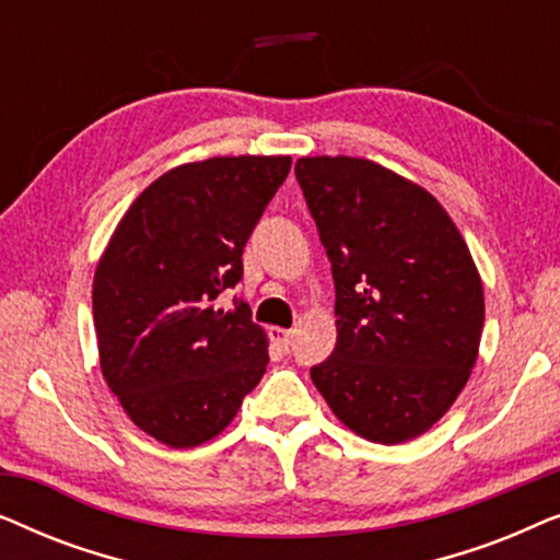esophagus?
<instances>
[{
    "instance_id": "obj_1",
    "label": "esophagus",
    "mask_w": 560,
    "mask_h": 560,
    "mask_svg": "<svg viewBox=\"0 0 560 560\" xmlns=\"http://www.w3.org/2000/svg\"><path fill=\"white\" fill-rule=\"evenodd\" d=\"M290 339H293V331H290V328H280V326H272L270 328V341L275 343V347L288 349L290 347Z\"/></svg>"
}]
</instances>
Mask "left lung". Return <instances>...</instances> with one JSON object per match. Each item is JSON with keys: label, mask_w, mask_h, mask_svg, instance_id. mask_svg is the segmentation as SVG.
<instances>
[{"label": "left lung", "mask_w": 560, "mask_h": 560, "mask_svg": "<svg viewBox=\"0 0 560 560\" xmlns=\"http://www.w3.org/2000/svg\"><path fill=\"white\" fill-rule=\"evenodd\" d=\"M295 178L336 285V347L313 385L362 439H418L477 364L485 288L471 252L423 186L372 160L301 158Z\"/></svg>", "instance_id": "1"}]
</instances>
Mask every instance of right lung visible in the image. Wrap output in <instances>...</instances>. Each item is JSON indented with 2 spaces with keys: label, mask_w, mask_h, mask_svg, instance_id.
<instances>
[{
  "label": "right lung",
  "mask_w": 560,
  "mask_h": 560,
  "mask_svg": "<svg viewBox=\"0 0 560 560\" xmlns=\"http://www.w3.org/2000/svg\"><path fill=\"white\" fill-rule=\"evenodd\" d=\"M288 155L209 158L173 167L135 198L94 272L106 385L129 420L171 448L232 423L267 370V334L247 303L219 308L242 252L290 173Z\"/></svg>",
  "instance_id": "right-lung-1"
}]
</instances>
